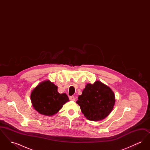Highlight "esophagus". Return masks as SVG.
I'll return each mask as SVG.
<instances>
[{
	"label": "esophagus",
	"instance_id": "34e87169",
	"mask_svg": "<svg viewBox=\"0 0 150 150\" xmlns=\"http://www.w3.org/2000/svg\"><path fill=\"white\" fill-rule=\"evenodd\" d=\"M69 99H70V100H72V101H75V97L74 96H70L69 97Z\"/></svg>",
	"mask_w": 150,
	"mask_h": 150
}]
</instances>
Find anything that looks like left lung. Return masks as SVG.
I'll use <instances>...</instances> for the list:
<instances>
[{
    "instance_id": "1",
    "label": "left lung",
    "mask_w": 150,
    "mask_h": 150,
    "mask_svg": "<svg viewBox=\"0 0 150 150\" xmlns=\"http://www.w3.org/2000/svg\"><path fill=\"white\" fill-rule=\"evenodd\" d=\"M115 102L114 93L100 81L87 84L76 101L86 118L94 121L106 118L112 111Z\"/></svg>"
}]
</instances>
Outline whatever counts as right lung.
Segmentation results:
<instances>
[{
  "label": "right lung",
  "mask_w": 150,
  "mask_h": 150,
  "mask_svg": "<svg viewBox=\"0 0 150 150\" xmlns=\"http://www.w3.org/2000/svg\"><path fill=\"white\" fill-rule=\"evenodd\" d=\"M57 86L50 80L39 83L31 93L33 106L39 113L46 116L56 114L69 100L66 93L60 94Z\"/></svg>",
  "instance_id": "obj_1"
}]
</instances>
